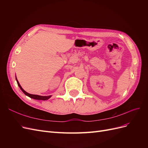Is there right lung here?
Wrapping results in <instances>:
<instances>
[{
	"instance_id": "1",
	"label": "right lung",
	"mask_w": 148,
	"mask_h": 148,
	"mask_svg": "<svg viewBox=\"0 0 148 148\" xmlns=\"http://www.w3.org/2000/svg\"><path fill=\"white\" fill-rule=\"evenodd\" d=\"M16 82H17V84L18 85V86L20 87V88L21 89V90L23 92V93L25 94V95L28 96V97H31V98H33V99H37V100H43V101H46V100H47L49 99V98H50L51 97V96H39V95H31V94H29V93H28L27 92H26L24 89L21 88V85L20 84L18 81V79L16 77Z\"/></svg>"
}]
</instances>
